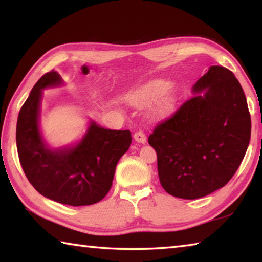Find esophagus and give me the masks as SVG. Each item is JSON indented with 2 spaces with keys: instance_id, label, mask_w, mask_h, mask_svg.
<instances>
[{
  "instance_id": "1",
  "label": "esophagus",
  "mask_w": 262,
  "mask_h": 262,
  "mask_svg": "<svg viewBox=\"0 0 262 262\" xmlns=\"http://www.w3.org/2000/svg\"><path fill=\"white\" fill-rule=\"evenodd\" d=\"M134 140L136 142H139V143H145V142H147V136H145L143 132L139 130L134 134Z\"/></svg>"
}]
</instances>
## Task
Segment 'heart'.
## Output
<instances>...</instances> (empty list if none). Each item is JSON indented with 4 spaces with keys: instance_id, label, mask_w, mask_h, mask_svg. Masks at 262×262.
<instances>
[{
    "instance_id": "obj_1",
    "label": "heart",
    "mask_w": 262,
    "mask_h": 262,
    "mask_svg": "<svg viewBox=\"0 0 262 262\" xmlns=\"http://www.w3.org/2000/svg\"><path fill=\"white\" fill-rule=\"evenodd\" d=\"M170 88L171 84L165 79H154L133 91L128 96V100L135 106L148 105L162 98Z\"/></svg>"
}]
</instances>
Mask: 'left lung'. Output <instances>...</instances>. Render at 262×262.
Returning a JSON list of instances; mask_svg holds the SVG:
<instances>
[{"label": "left lung", "mask_w": 262, "mask_h": 262, "mask_svg": "<svg viewBox=\"0 0 262 262\" xmlns=\"http://www.w3.org/2000/svg\"><path fill=\"white\" fill-rule=\"evenodd\" d=\"M186 100L155 127L148 142L157 152L162 187L194 200L220 189L236 173L251 139V115L232 72L211 66Z\"/></svg>", "instance_id": "obj_1"}]
</instances>
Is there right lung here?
Instances as JSON below:
<instances>
[{
	"label": "right lung",
	"instance_id": "1",
	"mask_svg": "<svg viewBox=\"0 0 262 262\" xmlns=\"http://www.w3.org/2000/svg\"><path fill=\"white\" fill-rule=\"evenodd\" d=\"M62 84L56 72L46 73L21 106L16 128L19 162L31 185L45 198L74 207L94 205L111 189L115 166L130 147L132 133L91 121L76 145L48 148L39 129L41 91Z\"/></svg>",
	"mask_w": 262,
	"mask_h": 262
}]
</instances>
